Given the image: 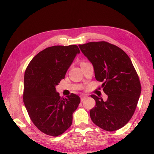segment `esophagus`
<instances>
[{
    "instance_id": "esophagus-1",
    "label": "esophagus",
    "mask_w": 154,
    "mask_h": 154,
    "mask_svg": "<svg viewBox=\"0 0 154 154\" xmlns=\"http://www.w3.org/2000/svg\"><path fill=\"white\" fill-rule=\"evenodd\" d=\"M88 97V95L87 94H82L80 96V98H81V101H83V100H84L85 98H86Z\"/></svg>"
}]
</instances>
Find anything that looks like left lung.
Instances as JSON below:
<instances>
[{
	"label": "left lung",
	"mask_w": 154,
	"mask_h": 154,
	"mask_svg": "<svg viewBox=\"0 0 154 154\" xmlns=\"http://www.w3.org/2000/svg\"><path fill=\"white\" fill-rule=\"evenodd\" d=\"M79 47L92 64L96 79L103 82V90L108 96L104 101L91 95L96 101L90 112L91 119L106 131L121 128L132 118L141 92L131 60L122 49L106 41L90 42Z\"/></svg>",
	"instance_id": "left-lung-1"
}]
</instances>
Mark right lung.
Wrapping results in <instances>:
<instances>
[{
	"label": "right lung",
	"instance_id": "1",
	"mask_svg": "<svg viewBox=\"0 0 154 154\" xmlns=\"http://www.w3.org/2000/svg\"><path fill=\"white\" fill-rule=\"evenodd\" d=\"M79 53L75 45L49 47L36 54L26 69L24 103L31 121L44 134L58 137L71 126L80 98L75 94L60 97L56 85Z\"/></svg>",
	"mask_w": 154,
	"mask_h": 154
}]
</instances>
